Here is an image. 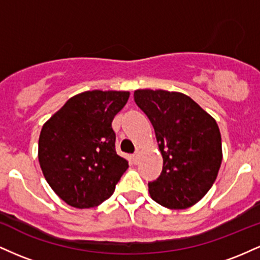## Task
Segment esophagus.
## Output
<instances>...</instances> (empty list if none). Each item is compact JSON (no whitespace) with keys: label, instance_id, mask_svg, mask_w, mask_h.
Instances as JSON below:
<instances>
[{"label":"esophagus","instance_id":"1","mask_svg":"<svg viewBox=\"0 0 260 260\" xmlns=\"http://www.w3.org/2000/svg\"><path fill=\"white\" fill-rule=\"evenodd\" d=\"M139 156H140V154L139 153H136L133 155V161H134V164H137L139 161Z\"/></svg>","mask_w":260,"mask_h":260}]
</instances>
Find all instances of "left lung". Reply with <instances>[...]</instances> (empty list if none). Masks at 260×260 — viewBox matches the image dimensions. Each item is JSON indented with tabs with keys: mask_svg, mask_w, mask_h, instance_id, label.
I'll return each mask as SVG.
<instances>
[{
	"mask_svg": "<svg viewBox=\"0 0 260 260\" xmlns=\"http://www.w3.org/2000/svg\"><path fill=\"white\" fill-rule=\"evenodd\" d=\"M134 101L153 124L162 171L149 183L155 202L187 209L209 192L222 161L221 134L215 118L183 92L139 89Z\"/></svg>",
	"mask_w": 260,
	"mask_h": 260,
	"instance_id": "8db88e82",
	"label": "left lung"
}]
</instances>
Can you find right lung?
<instances>
[{"label": "right lung", "mask_w": 260, "mask_h": 260, "mask_svg": "<svg viewBox=\"0 0 260 260\" xmlns=\"http://www.w3.org/2000/svg\"><path fill=\"white\" fill-rule=\"evenodd\" d=\"M129 91L89 90L74 95L44 123L38 157L45 180L68 205L85 209L112 196L128 169L115 149L112 120Z\"/></svg>", "instance_id": "add662e5"}]
</instances>
